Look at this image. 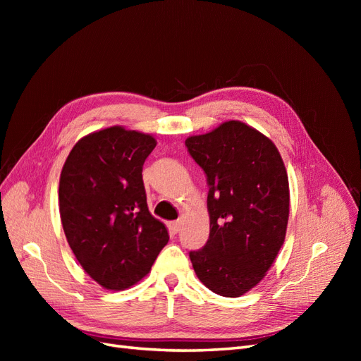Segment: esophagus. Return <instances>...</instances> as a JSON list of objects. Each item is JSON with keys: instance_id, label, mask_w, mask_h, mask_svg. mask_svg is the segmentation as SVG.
<instances>
[{"instance_id": "34e87169", "label": "esophagus", "mask_w": 361, "mask_h": 361, "mask_svg": "<svg viewBox=\"0 0 361 361\" xmlns=\"http://www.w3.org/2000/svg\"><path fill=\"white\" fill-rule=\"evenodd\" d=\"M169 231L171 235H176L180 231V223L179 221H170L169 223Z\"/></svg>"}]
</instances>
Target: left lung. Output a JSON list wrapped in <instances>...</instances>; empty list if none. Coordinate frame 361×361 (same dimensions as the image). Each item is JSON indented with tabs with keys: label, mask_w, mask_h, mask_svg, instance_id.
<instances>
[{
	"label": "left lung",
	"mask_w": 361,
	"mask_h": 361,
	"mask_svg": "<svg viewBox=\"0 0 361 361\" xmlns=\"http://www.w3.org/2000/svg\"><path fill=\"white\" fill-rule=\"evenodd\" d=\"M207 176L211 232L191 251L195 276L221 297L236 298L257 286L285 243L289 180L272 141L239 120H227L185 140Z\"/></svg>",
	"instance_id": "obj_1"
}]
</instances>
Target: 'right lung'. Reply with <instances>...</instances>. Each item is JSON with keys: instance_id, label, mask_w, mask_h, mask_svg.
Masks as SVG:
<instances>
[{"instance_id": "add662e5", "label": "right lung", "mask_w": 361, "mask_h": 361, "mask_svg": "<svg viewBox=\"0 0 361 361\" xmlns=\"http://www.w3.org/2000/svg\"><path fill=\"white\" fill-rule=\"evenodd\" d=\"M154 135L110 126L82 137L64 161L60 218L76 260L97 285L125 290L154 265L167 227L149 212L143 164Z\"/></svg>"}]
</instances>
